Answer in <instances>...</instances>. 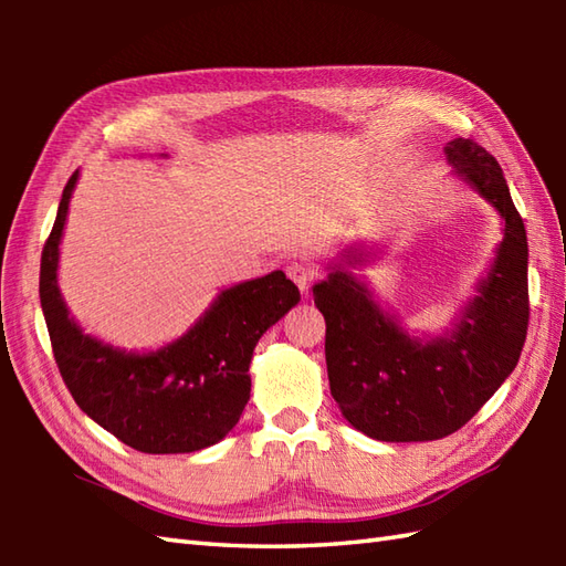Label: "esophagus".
I'll list each match as a JSON object with an SVG mask.
<instances>
[{
  "mask_svg": "<svg viewBox=\"0 0 566 566\" xmlns=\"http://www.w3.org/2000/svg\"><path fill=\"white\" fill-rule=\"evenodd\" d=\"M286 274L292 276V282H294L304 294L308 292L311 282L316 280V270L311 268V264H306V262H292V264H286Z\"/></svg>",
  "mask_w": 566,
  "mask_h": 566,
  "instance_id": "obj_1",
  "label": "esophagus"
}]
</instances>
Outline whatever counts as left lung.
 I'll return each mask as SVG.
<instances>
[{"label": "left lung", "instance_id": "left-lung-1", "mask_svg": "<svg viewBox=\"0 0 566 566\" xmlns=\"http://www.w3.org/2000/svg\"><path fill=\"white\" fill-rule=\"evenodd\" d=\"M452 175L496 209L503 238L476 294L442 335H408L353 270L375 258L365 243L331 262L314 284L326 318V365L347 423L384 442L440 440L460 430L496 394L527 333V235L501 165L479 143L444 146Z\"/></svg>", "mask_w": 566, "mask_h": 566}]
</instances>
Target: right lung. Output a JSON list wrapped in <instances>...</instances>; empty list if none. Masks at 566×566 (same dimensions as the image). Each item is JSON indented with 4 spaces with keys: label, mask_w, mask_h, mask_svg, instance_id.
<instances>
[{
    "label": "right lung",
    "mask_w": 566,
    "mask_h": 566,
    "mask_svg": "<svg viewBox=\"0 0 566 566\" xmlns=\"http://www.w3.org/2000/svg\"><path fill=\"white\" fill-rule=\"evenodd\" d=\"M80 170L67 179L41 255V308L60 375L94 423L148 454L197 452L235 428L250 399V359L262 333L298 304L282 270L228 286L182 338L128 353L87 335L57 286L60 240Z\"/></svg>",
    "instance_id": "obj_1"
}]
</instances>
